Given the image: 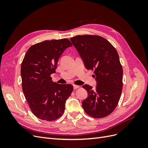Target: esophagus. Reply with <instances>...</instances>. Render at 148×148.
Returning <instances> with one entry per match:
<instances>
[{
  "label": "esophagus",
  "mask_w": 148,
  "mask_h": 148,
  "mask_svg": "<svg viewBox=\"0 0 148 148\" xmlns=\"http://www.w3.org/2000/svg\"><path fill=\"white\" fill-rule=\"evenodd\" d=\"M79 88V86H78V85H76V84H73V88L74 89H77L78 88Z\"/></svg>",
  "instance_id": "esophagus-1"
}]
</instances>
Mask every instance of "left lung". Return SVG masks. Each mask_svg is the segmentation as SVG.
I'll list each match as a JSON object with an SVG mask.
<instances>
[{
  "mask_svg": "<svg viewBox=\"0 0 148 148\" xmlns=\"http://www.w3.org/2000/svg\"><path fill=\"white\" fill-rule=\"evenodd\" d=\"M87 70L94 71L97 86L93 89L84 84L88 96L82 102L84 110L94 118L110 114L117 107L123 87V69L115 48L97 35H78L71 38Z\"/></svg>",
  "mask_w": 148,
  "mask_h": 148,
  "instance_id": "obj_1",
  "label": "left lung"
}]
</instances>
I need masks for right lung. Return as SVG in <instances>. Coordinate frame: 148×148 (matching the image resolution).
<instances>
[{
  "label": "right lung",
  "instance_id": "add662e5",
  "mask_svg": "<svg viewBox=\"0 0 148 148\" xmlns=\"http://www.w3.org/2000/svg\"><path fill=\"white\" fill-rule=\"evenodd\" d=\"M72 44L67 39H52L31 46L21 66L22 89L33 114L39 119L53 121L61 117L73 87L53 82L59 57Z\"/></svg>",
  "mask_w": 148,
  "mask_h": 148
}]
</instances>
